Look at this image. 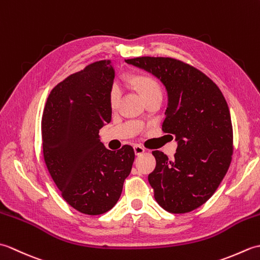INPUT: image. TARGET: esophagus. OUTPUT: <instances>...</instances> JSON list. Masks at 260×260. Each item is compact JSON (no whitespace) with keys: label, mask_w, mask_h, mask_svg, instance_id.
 <instances>
[{"label":"esophagus","mask_w":260,"mask_h":260,"mask_svg":"<svg viewBox=\"0 0 260 260\" xmlns=\"http://www.w3.org/2000/svg\"><path fill=\"white\" fill-rule=\"evenodd\" d=\"M134 152L136 155H141V154L145 152V148L141 145H134Z\"/></svg>","instance_id":"obj_1"}]
</instances>
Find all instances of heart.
Listing matches in <instances>:
<instances>
[{"label":"heart","mask_w":260,"mask_h":260,"mask_svg":"<svg viewBox=\"0 0 260 260\" xmlns=\"http://www.w3.org/2000/svg\"><path fill=\"white\" fill-rule=\"evenodd\" d=\"M135 86L137 87L142 93V96L144 97V99L151 98V97H155V96H163V90L161 85L158 82L151 78V77L147 76H137L133 79ZM121 98V88L119 86L118 82H114L110 87L109 90V105L113 109L117 108L119 101Z\"/></svg>","instance_id":"b5f03b06"}]
</instances>
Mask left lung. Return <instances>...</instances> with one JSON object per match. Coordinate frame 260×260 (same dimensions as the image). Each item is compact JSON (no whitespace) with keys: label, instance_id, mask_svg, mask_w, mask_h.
Here are the masks:
<instances>
[{"label":"left lung","instance_id":"1","mask_svg":"<svg viewBox=\"0 0 260 260\" xmlns=\"http://www.w3.org/2000/svg\"><path fill=\"white\" fill-rule=\"evenodd\" d=\"M127 63L150 71L168 90L163 133L175 136L173 159L153 151L148 175L154 198L171 213L190 212L212 197L230 167L233 124L221 90L201 70L169 57H137Z\"/></svg>","mask_w":260,"mask_h":260}]
</instances>
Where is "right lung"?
<instances>
[{
	"label": "right lung",
	"mask_w": 260,
	"mask_h": 260,
	"mask_svg": "<svg viewBox=\"0 0 260 260\" xmlns=\"http://www.w3.org/2000/svg\"><path fill=\"white\" fill-rule=\"evenodd\" d=\"M112 60H99L68 76L49 95L41 120L47 169L62 198L77 211H109L123 191L135 153L131 145L109 151L99 129L112 119Z\"/></svg>",
	"instance_id": "1"
}]
</instances>
